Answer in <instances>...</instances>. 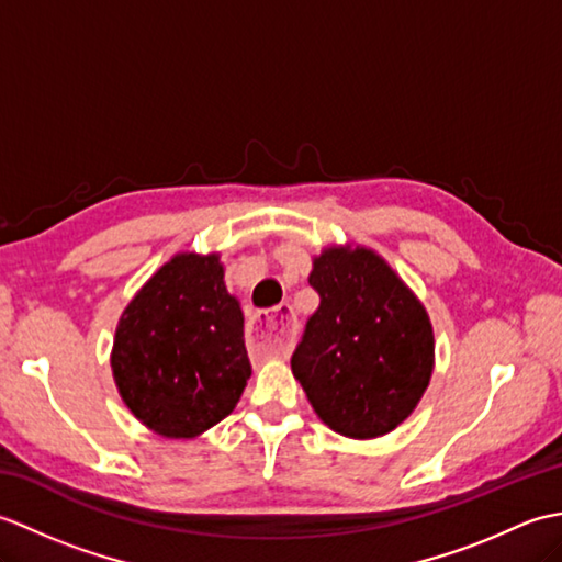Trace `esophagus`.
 Masks as SVG:
<instances>
[{"label": "esophagus", "instance_id": "esophagus-1", "mask_svg": "<svg viewBox=\"0 0 562 562\" xmlns=\"http://www.w3.org/2000/svg\"><path fill=\"white\" fill-rule=\"evenodd\" d=\"M296 333V318L290 304L274 306L272 312H258L248 321V345L262 357H288Z\"/></svg>", "mask_w": 562, "mask_h": 562}]
</instances>
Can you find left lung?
I'll use <instances>...</instances> for the list:
<instances>
[{"instance_id": "8db88e82", "label": "left lung", "mask_w": 562, "mask_h": 562, "mask_svg": "<svg viewBox=\"0 0 562 562\" xmlns=\"http://www.w3.org/2000/svg\"><path fill=\"white\" fill-rule=\"evenodd\" d=\"M321 304L292 355L316 415L333 432L376 439L417 408L435 369L425 304L374 248L333 244L314 256Z\"/></svg>"}]
</instances>
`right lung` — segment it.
Returning a JSON list of instances; mask_svg holds the SVG:
<instances>
[{"label":"right lung","mask_w":562,"mask_h":562,"mask_svg":"<svg viewBox=\"0 0 562 562\" xmlns=\"http://www.w3.org/2000/svg\"><path fill=\"white\" fill-rule=\"evenodd\" d=\"M111 369L127 411L166 439L200 437L236 408L250 364L217 250L176 254L142 284L115 326Z\"/></svg>","instance_id":"right-lung-1"}]
</instances>
